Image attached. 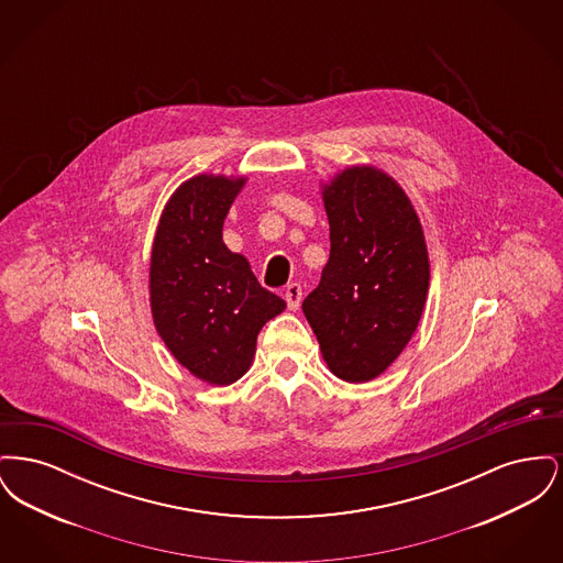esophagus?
<instances>
[{"label": "esophagus", "instance_id": "obj_1", "mask_svg": "<svg viewBox=\"0 0 563 563\" xmlns=\"http://www.w3.org/2000/svg\"><path fill=\"white\" fill-rule=\"evenodd\" d=\"M301 285H297V283H291L287 289H285V299H287V306H289V310H297L299 308V303H301Z\"/></svg>", "mask_w": 563, "mask_h": 563}]
</instances>
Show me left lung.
<instances>
[{
	"label": "left lung",
	"instance_id": "obj_1",
	"mask_svg": "<svg viewBox=\"0 0 563 563\" xmlns=\"http://www.w3.org/2000/svg\"><path fill=\"white\" fill-rule=\"evenodd\" d=\"M331 253L301 310L327 367L346 382L384 374L411 340L429 294L424 232L401 186L350 166L322 188Z\"/></svg>",
	"mask_w": 563,
	"mask_h": 563
}]
</instances>
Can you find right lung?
Returning a JSON list of instances; mask_svg holds the SVG:
<instances>
[{
    "label": "right lung",
    "mask_w": 563,
    "mask_h": 563,
    "mask_svg": "<svg viewBox=\"0 0 563 563\" xmlns=\"http://www.w3.org/2000/svg\"><path fill=\"white\" fill-rule=\"evenodd\" d=\"M244 177L196 175L166 202L150 262V303L170 354L202 382L249 372L257 333L287 303L264 289L223 242V219Z\"/></svg>",
    "instance_id": "obj_1"
}]
</instances>
